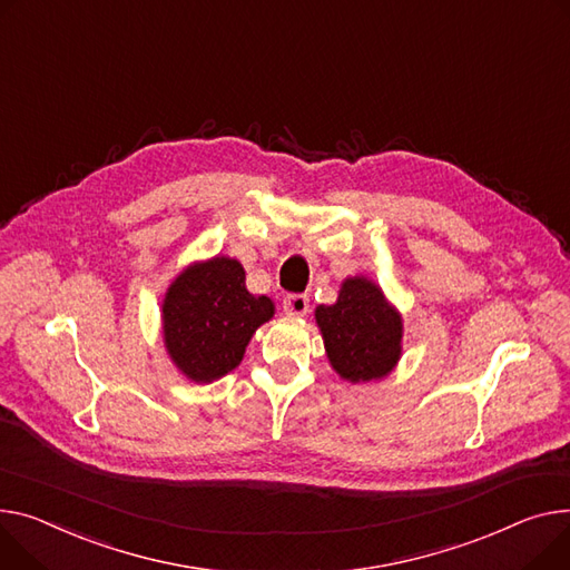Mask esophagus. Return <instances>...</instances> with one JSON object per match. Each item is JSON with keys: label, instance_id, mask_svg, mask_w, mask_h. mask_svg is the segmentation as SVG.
Wrapping results in <instances>:
<instances>
[{"label": "esophagus", "instance_id": "obj_1", "mask_svg": "<svg viewBox=\"0 0 570 570\" xmlns=\"http://www.w3.org/2000/svg\"><path fill=\"white\" fill-rule=\"evenodd\" d=\"M282 309H284L286 316H295V318L307 316V312H309V297L307 295H288L282 302Z\"/></svg>", "mask_w": 570, "mask_h": 570}]
</instances>
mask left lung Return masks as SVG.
Wrapping results in <instances>:
<instances>
[{
    "instance_id": "8db88e82",
    "label": "left lung",
    "mask_w": 570,
    "mask_h": 570,
    "mask_svg": "<svg viewBox=\"0 0 570 570\" xmlns=\"http://www.w3.org/2000/svg\"><path fill=\"white\" fill-rule=\"evenodd\" d=\"M314 316L330 366L344 381L375 383L396 368L403 318L373 279L346 277L334 305H318Z\"/></svg>"
}]
</instances>
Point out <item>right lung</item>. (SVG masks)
Returning <instances> with one entry per match:
<instances>
[{"label": "right lung", "instance_id": "obj_1", "mask_svg": "<svg viewBox=\"0 0 570 570\" xmlns=\"http://www.w3.org/2000/svg\"><path fill=\"white\" fill-rule=\"evenodd\" d=\"M273 316L275 302L247 291L243 263L213 256L189 263L169 284L163 341L187 381L208 385L243 362L254 332Z\"/></svg>", "mask_w": 570, "mask_h": 570}]
</instances>
